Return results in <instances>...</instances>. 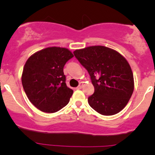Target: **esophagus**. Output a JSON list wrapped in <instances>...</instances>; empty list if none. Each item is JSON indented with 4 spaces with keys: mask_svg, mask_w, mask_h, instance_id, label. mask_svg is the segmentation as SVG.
<instances>
[{
    "mask_svg": "<svg viewBox=\"0 0 155 155\" xmlns=\"http://www.w3.org/2000/svg\"><path fill=\"white\" fill-rule=\"evenodd\" d=\"M82 86H83V83H82V82H80L79 85V86L77 87V89H81L82 87Z\"/></svg>",
    "mask_w": 155,
    "mask_h": 155,
    "instance_id": "obj_1",
    "label": "esophagus"
}]
</instances>
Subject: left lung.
<instances>
[{
    "label": "left lung",
    "mask_w": 155,
    "mask_h": 155,
    "mask_svg": "<svg viewBox=\"0 0 155 155\" xmlns=\"http://www.w3.org/2000/svg\"><path fill=\"white\" fill-rule=\"evenodd\" d=\"M88 72L94 92L88 97L92 109L104 115L118 113L127 104L134 89L130 66L121 54L103 46L73 51Z\"/></svg>",
    "instance_id": "8db88e82"
}]
</instances>
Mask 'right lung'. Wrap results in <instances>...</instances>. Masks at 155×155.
Instances as JSON below:
<instances>
[{"mask_svg":"<svg viewBox=\"0 0 155 155\" xmlns=\"http://www.w3.org/2000/svg\"><path fill=\"white\" fill-rule=\"evenodd\" d=\"M73 57L68 48L48 47L26 61L21 76L23 88L31 104L42 112L53 113L68 105L73 91L67 86L64 67Z\"/></svg>","mask_w":155,"mask_h":155,"instance_id":"1","label":"right lung"}]
</instances>
